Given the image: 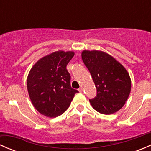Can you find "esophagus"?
<instances>
[{
	"label": "esophagus",
	"mask_w": 151,
	"mask_h": 151,
	"mask_svg": "<svg viewBox=\"0 0 151 151\" xmlns=\"http://www.w3.org/2000/svg\"><path fill=\"white\" fill-rule=\"evenodd\" d=\"M78 91H79V92H80V93H82L83 91V87H80V88H79L78 89Z\"/></svg>",
	"instance_id": "1"
}]
</instances>
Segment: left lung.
<instances>
[{"mask_svg": "<svg viewBox=\"0 0 151 151\" xmlns=\"http://www.w3.org/2000/svg\"><path fill=\"white\" fill-rule=\"evenodd\" d=\"M82 59L97 90L96 96L90 99L93 108L104 115L118 112L127 101L132 88L125 67L112 55L99 50H83Z\"/></svg>", "mask_w": 151, "mask_h": 151, "instance_id": "8db88e82", "label": "left lung"}]
</instances>
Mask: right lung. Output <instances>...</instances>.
Returning a JSON list of instances; mask_svg holds the SVG:
<instances>
[{"label":"right lung","instance_id":"obj_1","mask_svg":"<svg viewBox=\"0 0 151 151\" xmlns=\"http://www.w3.org/2000/svg\"><path fill=\"white\" fill-rule=\"evenodd\" d=\"M74 55L72 51H55L39 59L30 70L27 78L29 97L42 115L48 118L62 115L78 93L71 87V76L66 69Z\"/></svg>","mask_w":151,"mask_h":151}]
</instances>
